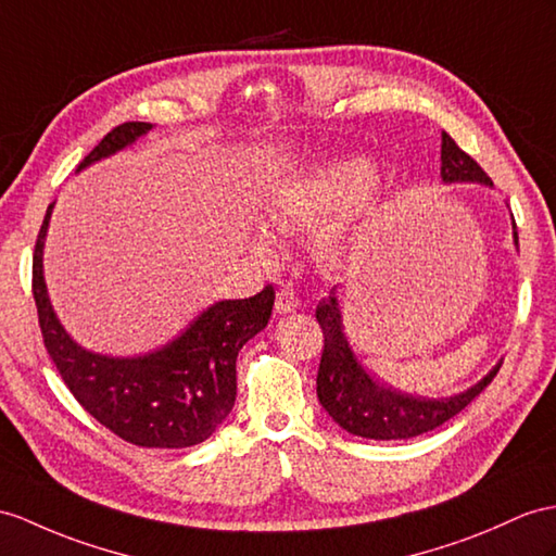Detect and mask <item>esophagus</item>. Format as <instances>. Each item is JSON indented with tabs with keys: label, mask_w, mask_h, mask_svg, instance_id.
I'll return each instance as SVG.
<instances>
[{
	"label": "esophagus",
	"mask_w": 556,
	"mask_h": 556,
	"mask_svg": "<svg viewBox=\"0 0 556 556\" xmlns=\"http://www.w3.org/2000/svg\"><path fill=\"white\" fill-rule=\"evenodd\" d=\"M296 308H300V296H296L292 286H282L276 294V314H292Z\"/></svg>",
	"instance_id": "34e87169"
}]
</instances>
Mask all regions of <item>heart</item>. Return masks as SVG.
<instances>
[{
    "label": "heart",
    "instance_id": "obj_1",
    "mask_svg": "<svg viewBox=\"0 0 556 556\" xmlns=\"http://www.w3.org/2000/svg\"><path fill=\"white\" fill-rule=\"evenodd\" d=\"M377 186V169L365 157H334L282 181L266 202L268 219L280 231H304L326 224L320 233L323 245L334 250L342 216L361 210ZM260 245L270 240L262 231Z\"/></svg>",
    "mask_w": 556,
    "mask_h": 556
}]
</instances>
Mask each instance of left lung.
Returning a JSON list of instances; mask_svg holds the SVG:
<instances>
[{
	"mask_svg": "<svg viewBox=\"0 0 556 556\" xmlns=\"http://www.w3.org/2000/svg\"><path fill=\"white\" fill-rule=\"evenodd\" d=\"M441 179L445 184L471 181L493 186L491 176L479 167V162L467 155L445 131L441 134ZM514 242L519 245L517 224H514ZM334 292L337 288H332L330 296H323L316 306V320L325 337L316 391L323 408L349 434L375 441H396L425 434V431L441 427L459 410H465L493 382L500 370L497 363L481 382L451 399H415L389 389L372 380L351 351Z\"/></svg>",
	"mask_w": 556,
	"mask_h": 556,
	"instance_id": "obj_1",
	"label": "left lung"
}]
</instances>
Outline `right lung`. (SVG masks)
<instances>
[{
	"mask_svg": "<svg viewBox=\"0 0 556 556\" xmlns=\"http://www.w3.org/2000/svg\"><path fill=\"white\" fill-rule=\"evenodd\" d=\"M151 129L148 122L111 129L77 172ZM51 207L35 242L33 296L45 346L71 394L97 422L141 448H188L210 439L233 410L238 351L266 328L276 300L274 286L248 300L212 304L179 337L146 356L91 354L63 330L47 294L42 254Z\"/></svg>",
	"mask_w": 556,
	"mask_h": 556,
	"instance_id": "right-lung-1",
	"label": "right lung"
}]
</instances>
